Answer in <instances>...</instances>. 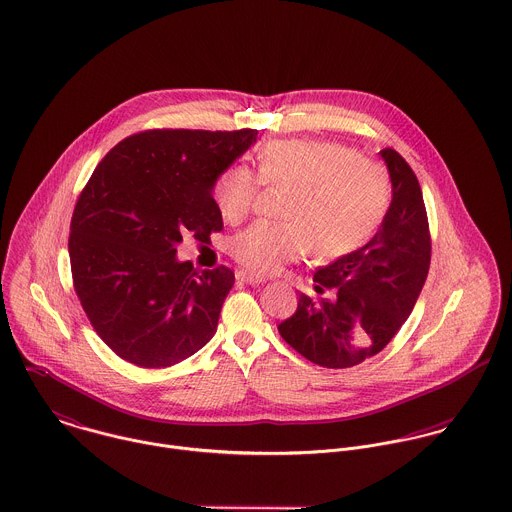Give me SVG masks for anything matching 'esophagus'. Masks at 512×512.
Returning a JSON list of instances; mask_svg holds the SVG:
<instances>
[{"instance_id":"1","label":"esophagus","mask_w":512,"mask_h":512,"mask_svg":"<svg viewBox=\"0 0 512 512\" xmlns=\"http://www.w3.org/2000/svg\"><path fill=\"white\" fill-rule=\"evenodd\" d=\"M235 277H237V281H243L247 285H261V283H265V277L253 275V273H247V271H237Z\"/></svg>"}]
</instances>
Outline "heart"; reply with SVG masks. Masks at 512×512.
Listing matches in <instances>:
<instances>
[{"mask_svg": "<svg viewBox=\"0 0 512 512\" xmlns=\"http://www.w3.org/2000/svg\"><path fill=\"white\" fill-rule=\"evenodd\" d=\"M257 174L229 166L213 186V200L229 223L255 207L261 182L291 188L283 207L287 221H257L231 239V255L255 273H275L308 255L338 259L358 249L380 225L390 204L386 168L332 140H273L257 154Z\"/></svg>", "mask_w": 512, "mask_h": 512, "instance_id": "b5f03b06", "label": "heart"}]
</instances>
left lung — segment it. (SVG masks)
Instances as JSON below:
<instances>
[{"mask_svg":"<svg viewBox=\"0 0 512 512\" xmlns=\"http://www.w3.org/2000/svg\"><path fill=\"white\" fill-rule=\"evenodd\" d=\"M392 180V204L360 249L320 267L314 291L301 293L283 340L322 368H352L382 352L408 320L427 279L431 237L419 182L392 148L380 150Z\"/></svg>","mask_w":512,"mask_h":512,"instance_id":"8db88e82","label":"left lung"}]
</instances>
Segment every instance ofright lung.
Listing matches in <instances>:
<instances>
[{"label":"right lung","instance_id":"1","mask_svg":"<svg viewBox=\"0 0 512 512\" xmlns=\"http://www.w3.org/2000/svg\"><path fill=\"white\" fill-rule=\"evenodd\" d=\"M257 130H146L118 142L81 192L69 237L75 293L104 344L140 368H168L217 330L235 275L176 259L182 235L223 229L217 178Z\"/></svg>","mask_w":512,"mask_h":512}]
</instances>
